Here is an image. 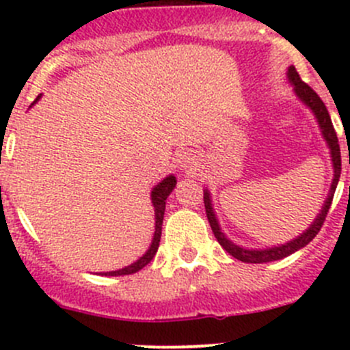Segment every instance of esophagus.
<instances>
[{
  "instance_id": "esophagus-1",
  "label": "esophagus",
  "mask_w": 350,
  "mask_h": 350,
  "mask_svg": "<svg viewBox=\"0 0 350 350\" xmlns=\"http://www.w3.org/2000/svg\"><path fill=\"white\" fill-rule=\"evenodd\" d=\"M179 164L183 165V167H191V157H189V155H183L181 157V161H179Z\"/></svg>"
}]
</instances>
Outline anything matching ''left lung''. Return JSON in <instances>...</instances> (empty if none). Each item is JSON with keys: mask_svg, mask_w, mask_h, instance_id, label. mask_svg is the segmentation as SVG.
<instances>
[{"mask_svg": "<svg viewBox=\"0 0 350 350\" xmlns=\"http://www.w3.org/2000/svg\"><path fill=\"white\" fill-rule=\"evenodd\" d=\"M288 79H289V83L293 84V88H295L296 96H298L299 100L306 105V107L312 109L313 115H315V118H317V122H319V126H320V130H322L323 139L327 140V146H328V149H330L332 164H334V179H332L330 191H328V196H327L325 203H323L322 211L317 215V218L313 220V224L310 225V227L306 228L301 235H298L296 239H293V241H289L288 243H283V245L269 247V249H243V247L235 245L234 242L228 241V239L224 235V232H221L220 225H218L217 217H215L213 206H211L210 193H208V189H204V195H203L204 210H206L208 221H210V227H211V230H213L215 237H217L218 243H220V245L224 247V249L227 250L232 257L242 260V262H250V264L273 262V260L283 259V257H288L289 254L296 252V250H299L301 247L308 245V243L317 237V234H319L320 228H322L323 221H325L328 210H330L332 200H334V193H335V188H337L338 178H340V169H342L340 167L342 165L340 147H338L337 133H335L334 125H332V120H330V115H328V111H327V107L323 105V101L320 100L319 94H317L315 91L308 86V84L303 83L301 77H299V74L296 72L295 66L288 67Z\"/></svg>", "mask_w": 350, "mask_h": 350, "instance_id": "left-lung-1", "label": "left lung"}]
</instances>
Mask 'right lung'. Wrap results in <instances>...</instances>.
Returning <instances> with one entry per match:
<instances>
[{"mask_svg": "<svg viewBox=\"0 0 350 350\" xmlns=\"http://www.w3.org/2000/svg\"><path fill=\"white\" fill-rule=\"evenodd\" d=\"M40 96L42 94H38L31 105L37 103V101L40 100ZM174 186H176V178L171 174V176H167L165 179H162V181L152 189V195L150 196H152V204H154V211H155V232H154V239H152V243H150L149 250H147V252L144 254L139 260H135L133 264H130V266L122 267V269H118V271H109V273H103V276H125V274H133V273H137V271L142 269V267H146L147 264L154 259L155 252H157V249H159V242H161L162 220H164V211H165V200H167V196L172 193Z\"/></svg>", "mask_w": 350, "mask_h": 350, "instance_id": "add662e5", "label": "right lung"}]
</instances>
